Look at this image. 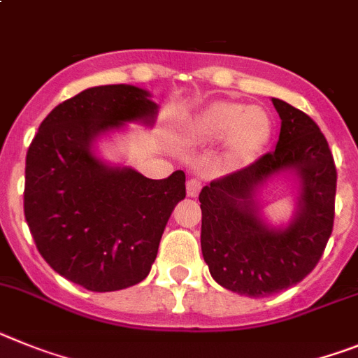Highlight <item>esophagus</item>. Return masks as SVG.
Listing matches in <instances>:
<instances>
[{"mask_svg": "<svg viewBox=\"0 0 358 358\" xmlns=\"http://www.w3.org/2000/svg\"><path fill=\"white\" fill-rule=\"evenodd\" d=\"M200 189H201L200 180H198V178L187 180V196L196 198L198 194H200Z\"/></svg>", "mask_w": 358, "mask_h": 358, "instance_id": "obj_1", "label": "esophagus"}]
</instances>
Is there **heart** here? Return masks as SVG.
<instances>
[{"mask_svg":"<svg viewBox=\"0 0 358 358\" xmlns=\"http://www.w3.org/2000/svg\"><path fill=\"white\" fill-rule=\"evenodd\" d=\"M272 124L259 106H243L238 102H214L207 106L189 126L192 141L209 144L225 138L227 158L245 160L268 142Z\"/></svg>","mask_w":358,"mask_h":358,"instance_id":"b5f03b06","label":"heart"}]
</instances>
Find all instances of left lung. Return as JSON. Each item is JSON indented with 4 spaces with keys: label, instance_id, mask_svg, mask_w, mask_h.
I'll return each instance as SVG.
<instances>
[{
    "label": "left lung",
    "instance_id": "8db88e82",
    "mask_svg": "<svg viewBox=\"0 0 358 358\" xmlns=\"http://www.w3.org/2000/svg\"><path fill=\"white\" fill-rule=\"evenodd\" d=\"M272 104L281 117L275 149L200 192L201 254L210 275L248 297H266L303 281L334 231L337 169L328 142L304 111L279 99ZM282 170L300 176V210L287 229H270L257 214L253 192Z\"/></svg>",
    "mask_w": 358,
    "mask_h": 358
}]
</instances>
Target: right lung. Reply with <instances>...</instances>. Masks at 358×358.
I'll return each instance as SVG.
<instances>
[{"instance_id":"obj_1","label":"right lung","mask_w":358,"mask_h":358,"mask_svg":"<svg viewBox=\"0 0 358 358\" xmlns=\"http://www.w3.org/2000/svg\"><path fill=\"white\" fill-rule=\"evenodd\" d=\"M157 104L129 85L88 88L55 106L27 153L24 217L45 261L92 292L148 278L185 173L151 180L93 157V138L126 122H153Z\"/></svg>"}]
</instances>
